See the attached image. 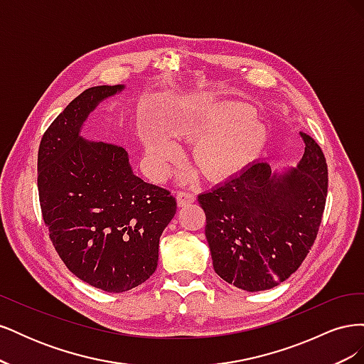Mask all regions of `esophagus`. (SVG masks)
<instances>
[{
  "instance_id": "obj_1",
  "label": "esophagus",
  "mask_w": 364,
  "mask_h": 364,
  "mask_svg": "<svg viewBox=\"0 0 364 364\" xmlns=\"http://www.w3.org/2000/svg\"><path fill=\"white\" fill-rule=\"evenodd\" d=\"M178 205L179 206H185V205H188V203H193L194 200H196V196H194V193H191V191H186V190H179L178 191Z\"/></svg>"
}]
</instances>
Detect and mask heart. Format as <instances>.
<instances>
[{
	"mask_svg": "<svg viewBox=\"0 0 364 364\" xmlns=\"http://www.w3.org/2000/svg\"><path fill=\"white\" fill-rule=\"evenodd\" d=\"M255 112L246 105H215L194 121L174 129L179 138L199 141L194 149V162L206 178L222 179L240 171L258 155L266 130L253 119ZM141 136L149 164L158 174L181 159V147L158 124L142 123Z\"/></svg>",
	"mask_w": 364,
	"mask_h": 364,
	"instance_id": "b5f03b06",
	"label": "heart"
}]
</instances>
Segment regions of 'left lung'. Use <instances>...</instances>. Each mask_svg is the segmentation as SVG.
<instances>
[{"instance_id": "1", "label": "left lung", "mask_w": 364, "mask_h": 364, "mask_svg": "<svg viewBox=\"0 0 364 364\" xmlns=\"http://www.w3.org/2000/svg\"><path fill=\"white\" fill-rule=\"evenodd\" d=\"M305 151L297 168L273 171L266 161L197 200L215 273L246 291L277 287L294 273L314 245L328 194L321 146L301 132Z\"/></svg>"}]
</instances>
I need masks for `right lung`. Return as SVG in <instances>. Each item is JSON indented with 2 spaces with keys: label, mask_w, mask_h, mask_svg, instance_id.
<instances>
[{
  "label": "right lung",
  "mask_w": 364,
  "mask_h": 364,
  "mask_svg": "<svg viewBox=\"0 0 364 364\" xmlns=\"http://www.w3.org/2000/svg\"><path fill=\"white\" fill-rule=\"evenodd\" d=\"M121 90L103 85L77 95L38 151L39 203L51 243L77 278L107 293L151 277L159 237L176 214V197L132 173L123 147L79 135L92 109Z\"/></svg>",
  "instance_id": "1"
}]
</instances>
